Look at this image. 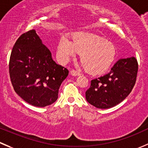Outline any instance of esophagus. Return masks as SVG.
Returning <instances> with one entry per match:
<instances>
[{
	"instance_id": "esophagus-1",
	"label": "esophagus",
	"mask_w": 148,
	"mask_h": 148,
	"mask_svg": "<svg viewBox=\"0 0 148 148\" xmlns=\"http://www.w3.org/2000/svg\"><path fill=\"white\" fill-rule=\"evenodd\" d=\"M71 74L72 76H79L81 74H80V72H79V71H76V70H71Z\"/></svg>"
}]
</instances>
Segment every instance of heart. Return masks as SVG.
I'll return each mask as SVG.
<instances>
[{
  "label": "heart",
  "instance_id": "b5f03b06",
  "mask_svg": "<svg viewBox=\"0 0 148 148\" xmlns=\"http://www.w3.org/2000/svg\"><path fill=\"white\" fill-rule=\"evenodd\" d=\"M80 53L83 66L90 74L97 75L106 72L112 65L116 56L113 44L101 37L85 32H77L71 35V41L66 36L60 39L57 54L63 62H66Z\"/></svg>",
  "mask_w": 148,
  "mask_h": 148
}]
</instances>
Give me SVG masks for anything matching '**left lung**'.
I'll return each mask as SVG.
<instances>
[{"label": "left lung", "instance_id": "1", "mask_svg": "<svg viewBox=\"0 0 148 148\" xmlns=\"http://www.w3.org/2000/svg\"><path fill=\"white\" fill-rule=\"evenodd\" d=\"M138 64L134 57L121 58L110 72L91 81L86 91V100L97 108L116 106L130 95L137 79Z\"/></svg>", "mask_w": 148, "mask_h": 148}]
</instances>
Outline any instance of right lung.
Masks as SVG:
<instances>
[{
    "mask_svg": "<svg viewBox=\"0 0 148 148\" xmlns=\"http://www.w3.org/2000/svg\"><path fill=\"white\" fill-rule=\"evenodd\" d=\"M9 74L14 90L24 101L45 107L56 101L69 71L53 60L35 30L21 34L11 51Z\"/></svg>",
    "mask_w": 148,
    "mask_h": 148,
    "instance_id": "1",
    "label": "right lung"
}]
</instances>
